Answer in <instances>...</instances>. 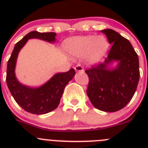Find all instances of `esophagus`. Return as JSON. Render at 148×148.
Segmentation results:
<instances>
[{"label":"esophagus","instance_id":"obj_1","mask_svg":"<svg viewBox=\"0 0 148 148\" xmlns=\"http://www.w3.org/2000/svg\"><path fill=\"white\" fill-rule=\"evenodd\" d=\"M75 70L77 72H83L84 67L80 64H78L75 66Z\"/></svg>","mask_w":148,"mask_h":148}]
</instances>
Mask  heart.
I'll use <instances>...</instances> for the list:
<instances>
[{
	"label": "heart",
	"instance_id": "b5f03b06",
	"mask_svg": "<svg viewBox=\"0 0 148 148\" xmlns=\"http://www.w3.org/2000/svg\"><path fill=\"white\" fill-rule=\"evenodd\" d=\"M109 47L108 40L103 36H80L70 38L66 44L68 53L77 57L88 55L91 62H97L103 57Z\"/></svg>",
	"mask_w": 148,
	"mask_h": 148
}]
</instances>
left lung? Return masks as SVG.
Instances as JSON below:
<instances>
[{
  "mask_svg": "<svg viewBox=\"0 0 148 148\" xmlns=\"http://www.w3.org/2000/svg\"><path fill=\"white\" fill-rule=\"evenodd\" d=\"M113 44L104 62L85 70L89 78L87 96L95 108L105 112H116L125 108L133 98L139 80L138 57L127 39L110 29L101 30ZM113 60L118 66L109 70Z\"/></svg>",
  "mask_w": 148,
  "mask_h": 148,
  "instance_id": "obj_1",
  "label": "left lung"
}]
</instances>
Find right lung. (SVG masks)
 I'll use <instances>...</instances> for the list:
<instances>
[{"instance_id": "1", "label": "right lung", "mask_w": 148, "mask_h": 148, "mask_svg": "<svg viewBox=\"0 0 148 148\" xmlns=\"http://www.w3.org/2000/svg\"><path fill=\"white\" fill-rule=\"evenodd\" d=\"M55 32L32 31L26 35L15 46L7 63L6 84L12 95L24 110L32 114L41 115L54 110L60 103L64 89L75 75L74 69L66 73H57L50 80L38 88L24 86L18 82L15 75V66L19 51L28 39L39 38L49 42L56 40Z\"/></svg>"}]
</instances>
